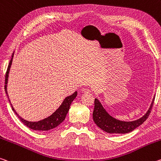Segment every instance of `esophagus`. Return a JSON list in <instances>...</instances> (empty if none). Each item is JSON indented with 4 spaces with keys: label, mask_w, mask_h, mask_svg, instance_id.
Returning a JSON list of instances; mask_svg holds the SVG:
<instances>
[{
    "label": "esophagus",
    "mask_w": 161,
    "mask_h": 161,
    "mask_svg": "<svg viewBox=\"0 0 161 161\" xmlns=\"http://www.w3.org/2000/svg\"><path fill=\"white\" fill-rule=\"evenodd\" d=\"M81 92H85V93H89V92H90V89H87V88H82L81 89Z\"/></svg>",
    "instance_id": "34e87169"
}]
</instances>
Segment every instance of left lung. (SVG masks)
<instances>
[{
  "label": "left lung",
  "mask_w": 161,
  "mask_h": 161,
  "mask_svg": "<svg viewBox=\"0 0 161 161\" xmlns=\"http://www.w3.org/2000/svg\"><path fill=\"white\" fill-rule=\"evenodd\" d=\"M155 97L153 99L148 110L143 116L134 121H122L111 116L103 108L99 99H94V109L92 117L93 120L99 128L110 134H125L133 131L135 129L143 123L150 115L153 105Z\"/></svg>",
  "instance_id": "1"
}]
</instances>
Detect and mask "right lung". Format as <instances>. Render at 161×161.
I'll return each mask as SVG.
<instances>
[{"instance_id":"add662e5","label":"right lung","mask_w":161,"mask_h":161,"mask_svg":"<svg viewBox=\"0 0 161 161\" xmlns=\"http://www.w3.org/2000/svg\"><path fill=\"white\" fill-rule=\"evenodd\" d=\"M14 55V52L13 53L12 58L11 61H10L8 67V69L6 74V80H5L6 81H5V83H6V85H5V91H6L8 98L9 103L11 105L13 111L14 112L15 114L17 115V117L20 119V120H21L25 126L29 127L30 129L34 130L47 131V130H49L55 128V127H57L58 125L62 123V122L64 120L65 117L67 116V114L69 112V109L71 103H72L74 99L76 98V97L77 96V92L76 91L72 94L67 97L64 99V101L62 102V104L59 106V108H58L57 110L54 112V113H53L52 114H51L50 116H48L47 117H46V118L42 119V120H39L37 122H31V121L25 120V119H24V118H22L21 116H19V114L16 113V110H15V109L13 108V105L11 103V101H10L8 95V92H7L8 80V75H9L10 69H11V64H12Z\"/></svg>"}]
</instances>
